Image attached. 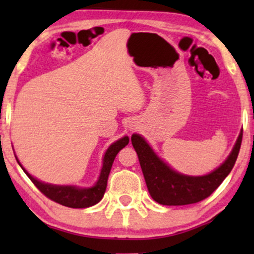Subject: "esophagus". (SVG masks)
Wrapping results in <instances>:
<instances>
[{
  "label": "esophagus",
  "mask_w": 254,
  "mask_h": 254,
  "mask_svg": "<svg viewBox=\"0 0 254 254\" xmlns=\"http://www.w3.org/2000/svg\"><path fill=\"white\" fill-rule=\"evenodd\" d=\"M128 128H129V130L130 131H133V130H135V129H136V125H135V124H130L129 125V126H128Z\"/></svg>",
  "instance_id": "esophagus-1"
}]
</instances>
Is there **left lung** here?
<instances>
[{
    "label": "left lung",
    "instance_id": "1",
    "mask_svg": "<svg viewBox=\"0 0 254 254\" xmlns=\"http://www.w3.org/2000/svg\"><path fill=\"white\" fill-rule=\"evenodd\" d=\"M242 138L243 130L223 164L209 175L201 177L185 176L173 171L166 163L157 157L140 135H131V144L137 154L145 184L152 199L165 206H184L204 200L221 185L234 168L241 149Z\"/></svg>",
    "mask_w": 254,
    "mask_h": 254
}]
</instances>
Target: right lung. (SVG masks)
<instances>
[{
  "label": "right lung",
  "instance_id": "add662e5",
  "mask_svg": "<svg viewBox=\"0 0 254 254\" xmlns=\"http://www.w3.org/2000/svg\"><path fill=\"white\" fill-rule=\"evenodd\" d=\"M129 142L128 136H124L120 140L114 142L113 144L110 145L107 149L105 155H104L103 159V168L100 171V176L98 182L96 183L95 186L90 187V189H79L76 186H60V185H51V184H45L43 182L33 178L25 169L20 165L18 159V164L22 166L23 171L26 173L38 190H40L44 195H46L48 199H51L54 202H58L62 204V206L69 207V208H88L91 207L93 204L98 203L102 197L104 196V193L106 190L107 186V178H109L111 168L114 162V158L118 152L121 149L126 147Z\"/></svg>",
  "mask_w": 254,
  "mask_h": 254
}]
</instances>
